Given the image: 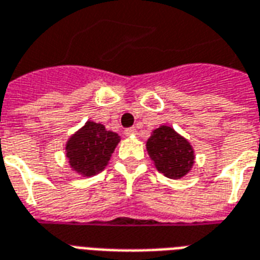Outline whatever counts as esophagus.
<instances>
[{"instance_id":"1","label":"esophagus","mask_w":260,"mask_h":260,"mask_svg":"<svg viewBox=\"0 0 260 260\" xmlns=\"http://www.w3.org/2000/svg\"><path fill=\"white\" fill-rule=\"evenodd\" d=\"M135 134H136L135 128H126V129H125V135L132 136V135H135Z\"/></svg>"}]
</instances>
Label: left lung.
I'll use <instances>...</instances> for the list:
<instances>
[{
    "label": "left lung",
    "instance_id": "1",
    "mask_svg": "<svg viewBox=\"0 0 260 260\" xmlns=\"http://www.w3.org/2000/svg\"><path fill=\"white\" fill-rule=\"evenodd\" d=\"M146 147L150 158L154 161L155 168L167 178H183L194 164L191 145L175 132L174 128L167 125L153 131Z\"/></svg>",
    "mask_w": 260,
    "mask_h": 260
}]
</instances>
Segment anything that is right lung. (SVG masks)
Here are the masks:
<instances>
[{
    "label": "right lung",
    "mask_w": 260,
    "mask_h": 260,
    "mask_svg": "<svg viewBox=\"0 0 260 260\" xmlns=\"http://www.w3.org/2000/svg\"><path fill=\"white\" fill-rule=\"evenodd\" d=\"M120 136L106 131L102 124L88 121L81 129L67 140L66 157L76 172L84 176H93L105 169Z\"/></svg>",
    "instance_id": "obj_1"
}]
</instances>
